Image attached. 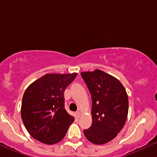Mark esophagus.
Returning <instances> with one entry per match:
<instances>
[{"instance_id":"1","label":"esophagus","mask_w":157,"mask_h":157,"mask_svg":"<svg viewBox=\"0 0 157 157\" xmlns=\"http://www.w3.org/2000/svg\"><path fill=\"white\" fill-rule=\"evenodd\" d=\"M75 116H76V117L77 119L80 118V111H77V112L75 113Z\"/></svg>"}]
</instances>
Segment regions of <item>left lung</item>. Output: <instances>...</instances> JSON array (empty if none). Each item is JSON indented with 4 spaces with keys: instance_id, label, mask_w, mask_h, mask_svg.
<instances>
[{
    "instance_id": "left-lung-1",
    "label": "left lung",
    "mask_w": 157,
    "mask_h": 157,
    "mask_svg": "<svg viewBox=\"0 0 157 157\" xmlns=\"http://www.w3.org/2000/svg\"><path fill=\"white\" fill-rule=\"evenodd\" d=\"M80 75L92 100V124L83 133L92 143H107L117 136L127 120V93L117 79L101 70L81 72Z\"/></svg>"
}]
</instances>
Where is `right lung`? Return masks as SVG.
Segmentation results:
<instances>
[{
  "label": "right lung",
  "mask_w": 157,
  "mask_h": 157,
  "mask_svg": "<svg viewBox=\"0 0 157 157\" xmlns=\"http://www.w3.org/2000/svg\"><path fill=\"white\" fill-rule=\"evenodd\" d=\"M77 75L47 74L32 82L25 91L21 117L34 139L52 145L64 138L75 120L64 108V91Z\"/></svg>",
  "instance_id": "1"
}]
</instances>
